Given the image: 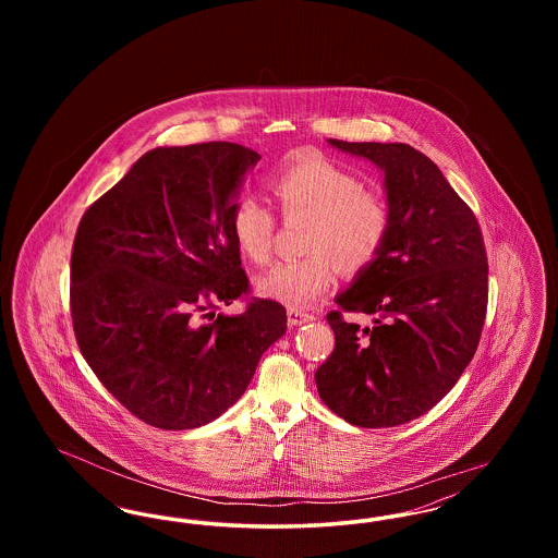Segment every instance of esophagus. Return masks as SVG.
<instances>
[{"label": "esophagus", "instance_id": "34e87169", "mask_svg": "<svg viewBox=\"0 0 558 558\" xmlns=\"http://www.w3.org/2000/svg\"><path fill=\"white\" fill-rule=\"evenodd\" d=\"M287 316H289V324H291V326H301V324H305V322H314V319H316L312 314H305V312L294 310V307H291V310L287 312Z\"/></svg>", "mask_w": 558, "mask_h": 558}]
</instances>
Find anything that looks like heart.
Segmentation results:
<instances>
[{"instance_id": "heart-1", "label": "heart", "mask_w": 558, "mask_h": 558, "mask_svg": "<svg viewBox=\"0 0 558 558\" xmlns=\"http://www.w3.org/2000/svg\"><path fill=\"white\" fill-rule=\"evenodd\" d=\"M271 187L287 215L314 217L307 234V251L314 255L276 264L262 274L255 291L264 299L296 310L312 307L335 282L332 258L343 269H360L383 248L391 228L389 207L337 162L318 157L296 160L276 173ZM232 234L246 259L266 264L274 215L262 198L248 194L234 205Z\"/></svg>"}]
</instances>
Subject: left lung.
<instances>
[{
	"instance_id": "left-lung-1",
	"label": "left lung",
	"mask_w": 558,
	"mask_h": 558,
	"mask_svg": "<svg viewBox=\"0 0 558 558\" xmlns=\"http://www.w3.org/2000/svg\"><path fill=\"white\" fill-rule=\"evenodd\" d=\"M328 144L380 171L391 228L378 255L335 296L376 326L328 314L337 343L316 387L349 425H405L450 393L477 351L487 310L483 236L441 169L410 144Z\"/></svg>"
}]
</instances>
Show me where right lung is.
<instances>
[{
    "label": "right lung",
    "instance_id": "add662e5",
    "mask_svg": "<svg viewBox=\"0 0 558 558\" xmlns=\"http://www.w3.org/2000/svg\"><path fill=\"white\" fill-rule=\"evenodd\" d=\"M259 159L234 142L160 146L81 217L71 257L77 345L146 425L211 423L287 332L276 301H253L239 316L209 312L248 289L232 211Z\"/></svg>",
    "mask_w": 558,
    "mask_h": 558
}]
</instances>
